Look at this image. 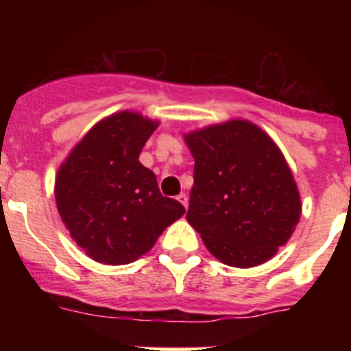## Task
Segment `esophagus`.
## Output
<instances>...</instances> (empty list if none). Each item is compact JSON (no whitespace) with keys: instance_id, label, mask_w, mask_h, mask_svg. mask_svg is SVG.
Returning <instances> with one entry per match:
<instances>
[{"instance_id":"34e87169","label":"esophagus","mask_w":351,"mask_h":351,"mask_svg":"<svg viewBox=\"0 0 351 351\" xmlns=\"http://www.w3.org/2000/svg\"><path fill=\"white\" fill-rule=\"evenodd\" d=\"M176 200H178L185 208L189 207V195H186V193H180V195L176 197Z\"/></svg>"}]
</instances>
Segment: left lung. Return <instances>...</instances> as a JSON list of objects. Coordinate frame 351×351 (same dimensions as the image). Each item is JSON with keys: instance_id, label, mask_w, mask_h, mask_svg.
Returning <instances> with one entry per match:
<instances>
[{"instance_id": "obj_1", "label": "left lung", "mask_w": 351, "mask_h": 351, "mask_svg": "<svg viewBox=\"0 0 351 351\" xmlns=\"http://www.w3.org/2000/svg\"><path fill=\"white\" fill-rule=\"evenodd\" d=\"M195 159L186 221L229 267L265 263L292 236L300 195L284 154L247 120L185 136Z\"/></svg>"}]
</instances>
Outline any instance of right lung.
I'll return each instance as SVG.
<instances>
[{
    "instance_id": "right-lung-1",
    "label": "right lung",
    "mask_w": 351,
    "mask_h": 351,
    "mask_svg": "<svg viewBox=\"0 0 351 351\" xmlns=\"http://www.w3.org/2000/svg\"><path fill=\"white\" fill-rule=\"evenodd\" d=\"M156 127L141 113H113L91 127L59 168V215L98 263H132L185 214L178 200L161 195L156 175L139 161Z\"/></svg>"
}]
</instances>
